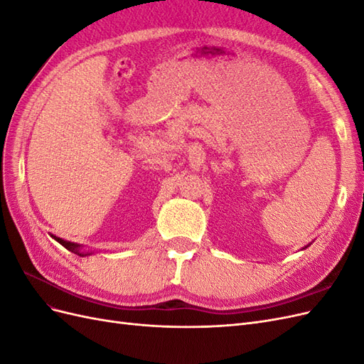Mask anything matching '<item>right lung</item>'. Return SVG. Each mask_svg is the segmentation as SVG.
<instances>
[{
  "instance_id": "right-lung-1",
  "label": "right lung",
  "mask_w": 364,
  "mask_h": 364,
  "mask_svg": "<svg viewBox=\"0 0 364 364\" xmlns=\"http://www.w3.org/2000/svg\"><path fill=\"white\" fill-rule=\"evenodd\" d=\"M54 237V235H53ZM54 240L58 241V243H60L65 249H68V250H71V252H74V253H77V255H80V257H86V255H90V253H80L79 252V245H75V243H71V241H65V240H62V238H58V237H54Z\"/></svg>"
}]
</instances>
